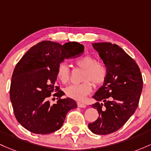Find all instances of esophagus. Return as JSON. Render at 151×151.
Listing matches in <instances>:
<instances>
[{
	"label": "esophagus",
	"mask_w": 151,
	"mask_h": 151,
	"mask_svg": "<svg viewBox=\"0 0 151 151\" xmlns=\"http://www.w3.org/2000/svg\"><path fill=\"white\" fill-rule=\"evenodd\" d=\"M77 105H78V106L79 108H86V104H84V103H81V102H78Z\"/></svg>",
	"instance_id": "34e87169"
}]
</instances>
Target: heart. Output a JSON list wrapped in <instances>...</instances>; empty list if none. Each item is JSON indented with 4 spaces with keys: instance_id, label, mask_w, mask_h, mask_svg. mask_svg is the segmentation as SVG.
I'll return each instance as SVG.
<instances>
[{
    "instance_id": "b5f03b06",
    "label": "heart",
    "mask_w": 151,
    "mask_h": 151,
    "mask_svg": "<svg viewBox=\"0 0 151 151\" xmlns=\"http://www.w3.org/2000/svg\"><path fill=\"white\" fill-rule=\"evenodd\" d=\"M76 65L83 69L82 83L70 85L65 89L68 97L76 101H83L85 98L91 92L92 83L99 86L104 83L108 75V69L104 63L96 62V59L90 55L79 58L76 60ZM57 77L63 83H67L70 80V70L65 63H61L57 69Z\"/></svg>"
}]
</instances>
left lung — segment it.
Listing matches in <instances>:
<instances>
[{
	"label": "left lung",
	"mask_w": 151,
	"mask_h": 151,
	"mask_svg": "<svg viewBox=\"0 0 151 151\" xmlns=\"http://www.w3.org/2000/svg\"><path fill=\"white\" fill-rule=\"evenodd\" d=\"M108 69L103 86L93 96L99 117L88 124L91 132L107 135L119 130L135 113L143 90V78L136 62L121 47L111 43H93Z\"/></svg>",
	"instance_id": "obj_1"
}]
</instances>
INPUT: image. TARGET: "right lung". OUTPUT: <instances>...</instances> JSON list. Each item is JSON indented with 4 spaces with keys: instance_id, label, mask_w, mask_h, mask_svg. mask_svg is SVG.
<instances>
[{
    "instance_id": "obj_1",
    "label": "right lung",
    "mask_w": 151,
    "mask_h": 151,
    "mask_svg": "<svg viewBox=\"0 0 151 151\" xmlns=\"http://www.w3.org/2000/svg\"><path fill=\"white\" fill-rule=\"evenodd\" d=\"M84 46L76 42L60 44L45 40L32 47L17 63L11 78L10 98L18 123L37 134H49L61 128L66 114L77 108L74 100L61 98L64 93L55 86L58 65L80 55ZM58 97L52 105L50 96Z\"/></svg>"
}]
</instances>
